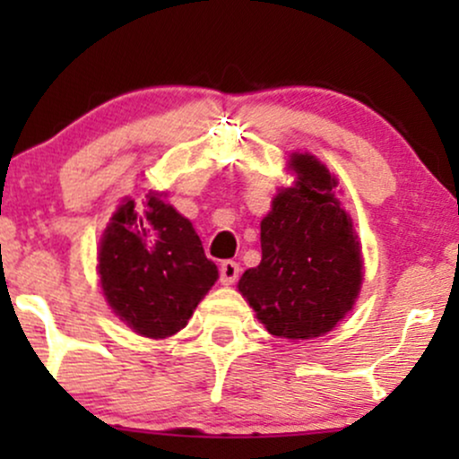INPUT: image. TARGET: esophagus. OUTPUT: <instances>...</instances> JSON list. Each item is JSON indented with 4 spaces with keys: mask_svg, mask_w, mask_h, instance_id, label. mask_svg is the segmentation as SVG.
I'll use <instances>...</instances> for the list:
<instances>
[{
    "mask_svg": "<svg viewBox=\"0 0 459 459\" xmlns=\"http://www.w3.org/2000/svg\"><path fill=\"white\" fill-rule=\"evenodd\" d=\"M237 276H239V263L224 261L222 265H220V281H222V284H233L237 281Z\"/></svg>",
    "mask_w": 459,
    "mask_h": 459,
    "instance_id": "1",
    "label": "esophagus"
}]
</instances>
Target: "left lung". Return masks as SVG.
<instances>
[{"instance_id": "obj_1", "label": "left lung", "mask_w": 459, "mask_h": 459, "mask_svg": "<svg viewBox=\"0 0 459 459\" xmlns=\"http://www.w3.org/2000/svg\"><path fill=\"white\" fill-rule=\"evenodd\" d=\"M289 168L296 183L272 200L261 263L237 287L270 334L304 341L330 332L354 307L362 255L328 168L308 152H293Z\"/></svg>"}]
</instances>
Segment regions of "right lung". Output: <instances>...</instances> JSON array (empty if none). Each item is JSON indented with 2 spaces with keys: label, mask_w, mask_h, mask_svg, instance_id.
<instances>
[{
  "label": "right lung",
  "mask_w": 459,
  "mask_h": 459,
  "mask_svg": "<svg viewBox=\"0 0 459 459\" xmlns=\"http://www.w3.org/2000/svg\"><path fill=\"white\" fill-rule=\"evenodd\" d=\"M99 276L108 304L131 330L166 339L186 328L218 281L192 222L149 192L125 200L99 246Z\"/></svg>",
  "instance_id": "right-lung-1"
}]
</instances>
